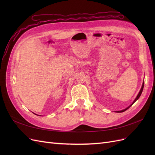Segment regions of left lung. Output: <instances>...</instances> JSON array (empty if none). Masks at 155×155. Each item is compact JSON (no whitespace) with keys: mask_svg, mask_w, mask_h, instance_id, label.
I'll return each instance as SVG.
<instances>
[{"mask_svg":"<svg viewBox=\"0 0 155 155\" xmlns=\"http://www.w3.org/2000/svg\"><path fill=\"white\" fill-rule=\"evenodd\" d=\"M143 87H144V82L143 83V84H142V88H141V89H140V92H139V93H138V96H137V97H136V99L134 100V101H133V104H131L129 107H128L127 108H126V109H124V110H120V111H118V112H124V111H125L126 110H127L128 109H129V108L130 107V106H132L133 105V104H134V103L136 101H137L138 99V98L140 97V96H141V94H142V91H143Z\"/></svg>","mask_w":155,"mask_h":155,"instance_id":"1","label":"left lung"}]
</instances>
